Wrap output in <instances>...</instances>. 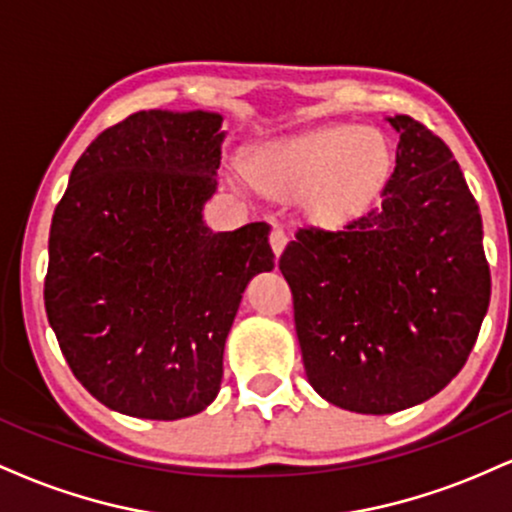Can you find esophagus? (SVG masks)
Wrapping results in <instances>:
<instances>
[{
	"label": "esophagus",
	"mask_w": 512,
	"mask_h": 512,
	"mask_svg": "<svg viewBox=\"0 0 512 512\" xmlns=\"http://www.w3.org/2000/svg\"><path fill=\"white\" fill-rule=\"evenodd\" d=\"M286 243H289V236H286L284 228L274 226V228H272V236H269V245H272V250H274L276 257H279L281 252H284Z\"/></svg>",
	"instance_id": "34e87169"
}]
</instances>
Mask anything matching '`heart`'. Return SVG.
Masks as SVG:
<instances>
[{"label": "heart", "instance_id": "b5f03b06", "mask_svg": "<svg viewBox=\"0 0 512 512\" xmlns=\"http://www.w3.org/2000/svg\"><path fill=\"white\" fill-rule=\"evenodd\" d=\"M390 146L378 132L334 125L279 146L264 161L284 190H310L315 219L342 223L361 214L390 173Z\"/></svg>", "mask_w": 512, "mask_h": 512}]
</instances>
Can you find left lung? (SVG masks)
<instances>
[{"label": "left lung", "mask_w": 512, "mask_h": 512, "mask_svg": "<svg viewBox=\"0 0 512 512\" xmlns=\"http://www.w3.org/2000/svg\"><path fill=\"white\" fill-rule=\"evenodd\" d=\"M397 166L380 207L337 231L305 226L279 269L308 383L358 414H392L460 373L489 310L477 199L424 122L390 117Z\"/></svg>", "instance_id": "left-lung-1"}]
</instances>
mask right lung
I'll use <instances>...</instances> for the list:
<instances>
[{
  "label": "right lung",
  "instance_id": "add662e5",
  "mask_svg": "<svg viewBox=\"0 0 512 512\" xmlns=\"http://www.w3.org/2000/svg\"><path fill=\"white\" fill-rule=\"evenodd\" d=\"M221 115L142 110L98 134L50 226L45 310L69 368L105 407L175 421L221 390L245 286L274 269L269 226L211 233Z\"/></svg>",
  "mask_w": 512,
  "mask_h": 512
}]
</instances>
